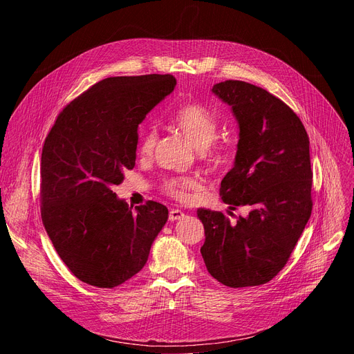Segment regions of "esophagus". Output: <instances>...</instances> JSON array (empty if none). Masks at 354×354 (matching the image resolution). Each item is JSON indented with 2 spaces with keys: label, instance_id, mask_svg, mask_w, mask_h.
I'll return each mask as SVG.
<instances>
[{
  "label": "esophagus",
  "instance_id": "esophagus-1",
  "mask_svg": "<svg viewBox=\"0 0 354 354\" xmlns=\"http://www.w3.org/2000/svg\"><path fill=\"white\" fill-rule=\"evenodd\" d=\"M183 216H185V213L182 210H178V209H174V210L169 212V220L171 221L180 220V218H183Z\"/></svg>",
  "mask_w": 354,
  "mask_h": 354
}]
</instances>
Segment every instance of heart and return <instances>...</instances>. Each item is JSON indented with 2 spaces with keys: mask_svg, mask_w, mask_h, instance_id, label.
<instances>
[{
  "mask_svg": "<svg viewBox=\"0 0 354 354\" xmlns=\"http://www.w3.org/2000/svg\"><path fill=\"white\" fill-rule=\"evenodd\" d=\"M171 123L200 151L201 158L210 169L218 171L228 164V149L214 141L218 136V120L206 106L192 102L182 104L171 115ZM157 141L158 133L154 127L142 130L137 144L138 156L142 158L153 156ZM198 187V180L190 176H169L161 182V192L178 201H186L190 193Z\"/></svg>",
  "mask_w": 354,
  "mask_h": 354,
  "instance_id": "heart-1",
  "label": "heart"
}]
</instances>
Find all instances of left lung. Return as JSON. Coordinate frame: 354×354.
Wrapping results in <instances>:
<instances>
[{
	"instance_id": "1",
	"label": "left lung",
	"mask_w": 354,
	"mask_h": 354,
	"mask_svg": "<svg viewBox=\"0 0 354 354\" xmlns=\"http://www.w3.org/2000/svg\"><path fill=\"white\" fill-rule=\"evenodd\" d=\"M213 92L239 124L235 165L220 196L232 210L250 212L231 223L221 212L198 209L206 234L200 252L224 286L265 284L286 266L311 217L310 138L294 111L261 86L227 80Z\"/></svg>"
}]
</instances>
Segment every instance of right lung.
Returning <instances> with one entry per match:
<instances>
[{"label":"right lung","mask_w":354,"mask_h":354,"mask_svg":"<svg viewBox=\"0 0 354 354\" xmlns=\"http://www.w3.org/2000/svg\"><path fill=\"white\" fill-rule=\"evenodd\" d=\"M176 85L171 74L109 77L59 113L41 149L40 213L59 257L81 281L113 288L145 265L168 209L133 212L112 185L136 165L137 127Z\"/></svg>","instance_id":"1"}]
</instances>
